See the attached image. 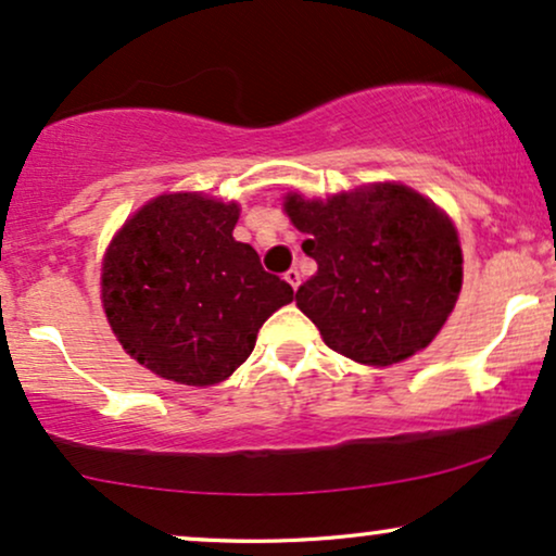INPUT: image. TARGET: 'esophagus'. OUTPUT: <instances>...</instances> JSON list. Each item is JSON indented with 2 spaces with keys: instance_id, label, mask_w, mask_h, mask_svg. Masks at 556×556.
Masks as SVG:
<instances>
[{
  "instance_id": "obj_1",
  "label": "esophagus",
  "mask_w": 556,
  "mask_h": 556,
  "mask_svg": "<svg viewBox=\"0 0 556 556\" xmlns=\"http://www.w3.org/2000/svg\"><path fill=\"white\" fill-rule=\"evenodd\" d=\"M286 280H289V286H291V289L293 291H296L299 289V286H302V276H299V270H296V267H291V270L289 273H286V276H283Z\"/></svg>"
}]
</instances>
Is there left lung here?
Masks as SVG:
<instances>
[{
  "label": "left lung",
  "mask_w": 556,
  "mask_h": 556,
  "mask_svg": "<svg viewBox=\"0 0 556 556\" xmlns=\"http://www.w3.org/2000/svg\"><path fill=\"white\" fill-rule=\"evenodd\" d=\"M286 213L317 263L296 306L332 351L388 367L432 343L463 283L460 241L447 215L401 185L328 202L289 194Z\"/></svg>",
  "instance_id": "left-lung-1"
}]
</instances>
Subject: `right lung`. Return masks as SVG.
Segmentation results:
<instances>
[{
  "label": "right lung",
  "instance_id": "obj_1",
  "mask_svg": "<svg viewBox=\"0 0 556 556\" xmlns=\"http://www.w3.org/2000/svg\"><path fill=\"white\" fill-rule=\"evenodd\" d=\"M233 202L161 194L129 218L103 260V309L129 356L179 384L226 380L293 289L231 237Z\"/></svg>",
  "mask_w": 556,
  "mask_h": 556
}]
</instances>
